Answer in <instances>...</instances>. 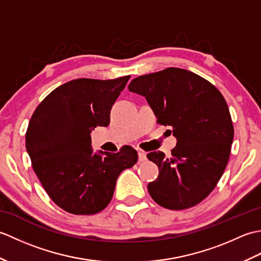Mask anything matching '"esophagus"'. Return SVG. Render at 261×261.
I'll use <instances>...</instances> for the list:
<instances>
[{
	"instance_id": "1",
	"label": "esophagus",
	"mask_w": 261,
	"mask_h": 261,
	"mask_svg": "<svg viewBox=\"0 0 261 261\" xmlns=\"http://www.w3.org/2000/svg\"><path fill=\"white\" fill-rule=\"evenodd\" d=\"M138 157H139V162L141 163V162H145V160L147 159V154L145 151L140 150L139 152H138Z\"/></svg>"
}]
</instances>
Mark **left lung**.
Instances as JSON below:
<instances>
[{
	"instance_id": "8db88e82",
	"label": "left lung",
	"mask_w": 261,
	"mask_h": 261,
	"mask_svg": "<svg viewBox=\"0 0 261 261\" xmlns=\"http://www.w3.org/2000/svg\"><path fill=\"white\" fill-rule=\"evenodd\" d=\"M130 92L145 96L158 123L173 126L176 147L169 158L152 151L159 168L148 184L152 199L168 210H185L214 190L228 164L233 124L220 91L190 70L169 67L132 80Z\"/></svg>"
}]
</instances>
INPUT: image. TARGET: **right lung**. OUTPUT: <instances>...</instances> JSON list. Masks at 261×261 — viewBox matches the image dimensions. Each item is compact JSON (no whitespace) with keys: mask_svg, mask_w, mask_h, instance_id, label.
<instances>
[{"mask_svg":"<svg viewBox=\"0 0 261 261\" xmlns=\"http://www.w3.org/2000/svg\"><path fill=\"white\" fill-rule=\"evenodd\" d=\"M130 76L77 79L60 85L38 105L25 134L33 170L53 201L66 212L90 215L112 199L116 179L138 160L134 148L94 152L91 132L108 126L115 99Z\"/></svg>","mask_w":261,"mask_h":261,"instance_id":"add662e5","label":"right lung"}]
</instances>
